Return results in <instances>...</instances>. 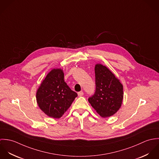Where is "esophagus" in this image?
Segmentation results:
<instances>
[{
	"mask_svg": "<svg viewBox=\"0 0 159 159\" xmlns=\"http://www.w3.org/2000/svg\"><path fill=\"white\" fill-rule=\"evenodd\" d=\"M83 94H84V92L83 91H80V92H78V95L79 97H82L83 95Z\"/></svg>",
	"mask_w": 159,
	"mask_h": 159,
	"instance_id": "34e87169",
	"label": "esophagus"
}]
</instances>
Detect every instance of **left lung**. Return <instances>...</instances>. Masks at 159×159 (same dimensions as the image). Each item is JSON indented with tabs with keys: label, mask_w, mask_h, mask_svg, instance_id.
<instances>
[{
	"label": "left lung",
	"mask_w": 159,
	"mask_h": 159,
	"mask_svg": "<svg viewBox=\"0 0 159 159\" xmlns=\"http://www.w3.org/2000/svg\"><path fill=\"white\" fill-rule=\"evenodd\" d=\"M95 92L88 101L100 116L110 117L117 113L122 105L123 86L111 71L101 64L95 66Z\"/></svg>",
	"instance_id": "1"
}]
</instances>
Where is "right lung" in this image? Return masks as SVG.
Instances as JSON below:
<instances>
[{"label":"right lung","mask_w":159,"mask_h":159,"mask_svg":"<svg viewBox=\"0 0 159 159\" xmlns=\"http://www.w3.org/2000/svg\"><path fill=\"white\" fill-rule=\"evenodd\" d=\"M78 94L64 81L61 68H54L46 75L36 93L37 104L48 116L59 119L70 108Z\"/></svg>","instance_id":"1"}]
</instances>
